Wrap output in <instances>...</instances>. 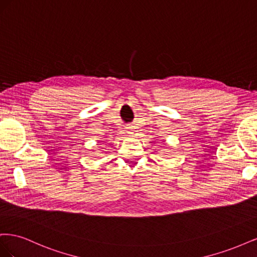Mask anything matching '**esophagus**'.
Masks as SVG:
<instances>
[{"label":"esophagus","instance_id":"obj_1","mask_svg":"<svg viewBox=\"0 0 257 257\" xmlns=\"http://www.w3.org/2000/svg\"><path fill=\"white\" fill-rule=\"evenodd\" d=\"M126 128H127V131H128V133L133 134V126H132V125H128Z\"/></svg>","mask_w":257,"mask_h":257}]
</instances>
